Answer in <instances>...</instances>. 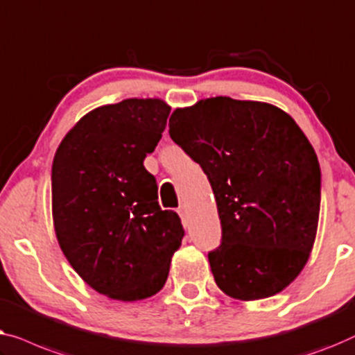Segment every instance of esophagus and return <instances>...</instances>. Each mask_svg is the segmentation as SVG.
Instances as JSON below:
<instances>
[{
  "mask_svg": "<svg viewBox=\"0 0 355 355\" xmlns=\"http://www.w3.org/2000/svg\"><path fill=\"white\" fill-rule=\"evenodd\" d=\"M178 216L182 217V220L187 223L188 222V211H187V206H180L178 207Z\"/></svg>",
  "mask_w": 355,
  "mask_h": 355,
  "instance_id": "esophagus-1",
  "label": "esophagus"
}]
</instances>
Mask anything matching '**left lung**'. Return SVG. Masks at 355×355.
Here are the masks:
<instances>
[{
	"label": "left lung",
	"instance_id": "obj_1",
	"mask_svg": "<svg viewBox=\"0 0 355 355\" xmlns=\"http://www.w3.org/2000/svg\"><path fill=\"white\" fill-rule=\"evenodd\" d=\"M168 133L212 187L217 286L238 301L283 291L311 257L320 214V167L302 130L273 104L216 96L177 107Z\"/></svg>",
	"mask_w": 355,
	"mask_h": 355
}]
</instances>
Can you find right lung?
<instances>
[{
    "label": "right lung",
    "mask_w": 355,
    "mask_h": 355,
    "mask_svg": "<svg viewBox=\"0 0 355 355\" xmlns=\"http://www.w3.org/2000/svg\"><path fill=\"white\" fill-rule=\"evenodd\" d=\"M171 106L128 98L80 119L53 161V223L78 277L99 294L132 302L167 282L183 227L157 202L156 178L143 166L166 128Z\"/></svg>",
    "instance_id": "add662e5"
}]
</instances>
